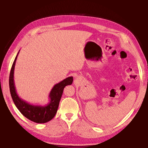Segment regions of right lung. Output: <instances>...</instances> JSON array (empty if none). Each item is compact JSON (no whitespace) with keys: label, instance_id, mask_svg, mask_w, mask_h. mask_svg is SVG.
Masks as SVG:
<instances>
[{"label":"right lung","instance_id":"right-lung-1","mask_svg":"<svg viewBox=\"0 0 148 148\" xmlns=\"http://www.w3.org/2000/svg\"><path fill=\"white\" fill-rule=\"evenodd\" d=\"M19 52L15 58L10 74L9 86L12 100L17 108L27 119L37 123H45L51 120L56 116L63 89L65 86L72 84L73 77H66L61 82L55 85L49 92V102L46 105L41 106L30 104L19 97L14 84V69Z\"/></svg>","mask_w":148,"mask_h":148}]
</instances>
